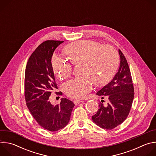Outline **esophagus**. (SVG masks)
Here are the masks:
<instances>
[{
  "instance_id": "34e87169",
  "label": "esophagus",
  "mask_w": 156,
  "mask_h": 156,
  "mask_svg": "<svg viewBox=\"0 0 156 156\" xmlns=\"http://www.w3.org/2000/svg\"><path fill=\"white\" fill-rule=\"evenodd\" d=\"M82 102V101H80V100H74L73 101V102H74V104L76 105H78V104H80V102Z\"/></svg>"
}]
</instances>
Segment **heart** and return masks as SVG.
Masks as SVG:
<instances>
[{
    "label": "heart",
    "mask_w": 156,
    "mask_h": 156,
    "mask_svg": "<svg viewBox=\"0 0 156 156\" xmlns=\"http://www.w3.org/2000/svg\"><path fill=\"white\" fill-rule=\"evenodd\" d=\"M63 51L74 64L81 63L82 75L65 83L63 90L68 96L80 99L90 92L93 82L97 86L106 84L115 73L119 63L117 51L108 45L91 40H81L66 45ZM54 73L60 79L68 77L72 65L66 58L54 55L51 61Z\"/></svg>",
    "instance_id": "b5f03b06"
}]
</instances>
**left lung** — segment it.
<instances>
[{"instance_id": "8db88e82", "label": "left lung", "mask_w": 156, "mask_h": 156, "mask_svg": "<svg viewBox=\"0 0 156 156\" xmlns=\"http://www.w3.org/2000/svg\"><path fill=\"white\" fill-rule=\"evenodd\" d=\"M120 63L118 72L113 79L104 86L96 94L108 99L104 105L101 100L97 113L92 116L93 121L99 126L112 129L120 125L126 119L134 98V87L126 59L119 49Z\"/></svg>"}]
</instances>
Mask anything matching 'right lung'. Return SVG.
<instances>
[{
  "label": "right lung",
  "instance_id": "obj_1",
  "mask_svg": "<svg viewBox=\"0 0 156 156\" xmlns=\"http://www.w3.org/2000/svg\"><path fill=\"white\" fill-rule=\"evenodd\" d=\"M63 42L51 40L43 42L29 58L25 70L27 105L38 124L51 131L62 129L69 123L75 106L66 98H62L56 105L49 100L52 91L57 89L51 58L55 49Z\"/></svg>",
  "mask_w": 156,
  "mask_h": 156
}]
</instances>
